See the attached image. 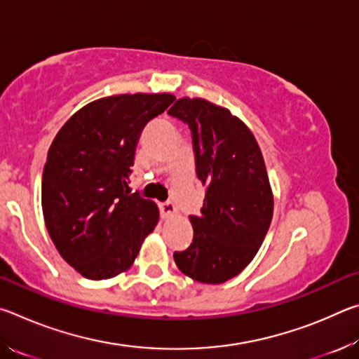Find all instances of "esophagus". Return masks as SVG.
Masks as SVG:
<instances>
[{
  "mask_svg": "<svg viewBox=\"0 0 359 359\" xmlns=\"http://www.w3.org/2000/svg\"><path fill=\"white\" fill-rule=\"evenodd\" d=\"M161 214H163V217H166V218L174 217L175 214H177V209H175V205L171 201L163 203L161 204Z\"/></svg>",
  "mask_w": 359,
  "mask_h": 359,
  "instance_id": "1",
  "label": "esophagus"
}]
</instances>
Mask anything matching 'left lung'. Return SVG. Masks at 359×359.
Here are the masks:
<instances>
[{"instance_id":"obj_1","label":"left lung","mask_w":359,"mask_h":359,"mask_svg":"<svg viewBox=\"0 0 359 359\" xmlns=\"http://www.w3.org/2000/svg\"><path fill=\"white\" fill-rule=\"evenodd\" d=\"M168 114L190 126L196 175L205 187L201 214L190 215L191 245L174 261L193 280L223 283L250 264L269 229L274 194L264 158L253 133L226 107L180 98Z\"/></svg>"}]
</instances>
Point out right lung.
<instances>
[{
    "instance_id": "add662e5",
    "label": "right lung",
    "mask_w": 359,
    "mask_h": 359,
    "mask_svg": "<svg viewBox=\"0 0 359 359\" xmlns=\"http://www.w3.org/2000/svg\"><path fill=\"white\" fill-rule=\"evenodd\" d=\"M171 93L115 95L88 102L57 133L42 172L48 236L79 274L104 280L130 269L160 220L158 205L126 190L141 131Z\"/></svg>"
}]
</instances>
